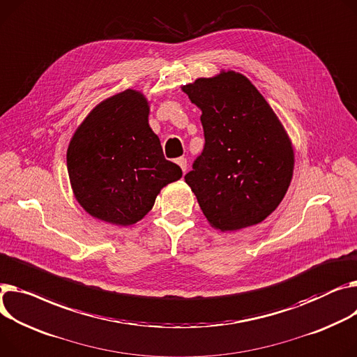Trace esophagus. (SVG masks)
I'll list each match as a JSON object with an SVG mask.
<instances>
[{"label":"esophagus","instance_id":"1","mask_svg":"<svg viewBox=\"0 0 357 357\" xmlns=\"http://www.w3.org/2000/svg\"><path fill=\"white\" fill-rule=\"evenodd\" d=\"M175 162L179 165V168H181L182 172L185 174V172H186V159H185V158H178Z\"/></svg>","mask_w":357,"mask_h":357}]
</instances>
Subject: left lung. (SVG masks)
I'll return each mask as SVG.
<instances>
[{
    "instance_id": "obj_1",
    "label": "left lung",
    "mask_w": 357,
    "mask_h": 357,
    "mask_svg": "<svg viewBox=\"0 0 357 357\" xmlns=\"http://www.w3.org/2000/svg\"><path fill=\"white\" fill-rule=\"evenodd\" d=\"M201 110L205 148L185 175L209 225L221 232L263 222L293 179L294 148L275 112L238 71L181 87Z\"/></svg>"
}]
</instances>
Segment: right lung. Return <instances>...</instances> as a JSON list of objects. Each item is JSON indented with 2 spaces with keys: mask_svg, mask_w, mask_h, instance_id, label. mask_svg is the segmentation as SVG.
<instances>
[{
  "mask_svg": "<svg viewBox=\"0 0 357 357\" xmlns=\"http://www.w3.org/2000/svg\"><path fill=\"white\" fill-rule=\"evenodd\" d=\"M149 112L145 94L128 89L94 106L71 136V191L93 218L133 225L152 209L162 188L182 178L179 166L163 156Z\"/></svg>",
  "mask_w": 357,
  "mask_h": 357,
  "instance_id": "add662e5",
  "label": "right lung"
}]
</instances>
